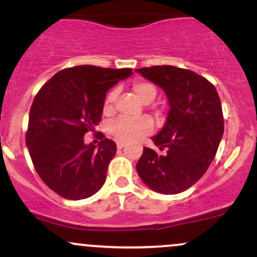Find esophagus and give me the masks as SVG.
<instances>
[{"mask_svg": "<svg viewBox=\"0 0 257 257\" xmlns=\"http://www.w3.org/2000/svg\"><path fill=\"white\" fill-rule=\"evenodd\" d=\"M125 143H123V141H118V143H117V147H118V149H123Z\"/></svg>", "mask_w": 257, "mask_h": 257, "instance_id": "1", "label": "esophagus"}]
</instances>
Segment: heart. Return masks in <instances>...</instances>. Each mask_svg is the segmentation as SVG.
<instances>
[{
	"label": "heart",
	"mask_w": 257,
	"mask_h": 257,
	"mask_svg": "<svg viewBox=\"0 0 257 257\" xmlns=\"http://www.w3.org/2000/svg\"><path fill=\"white\" fill-rule=\"evenodd\" d=\"M133 93L137 95L139 100L144 104H150L155 100L157 95V89L150 82H135L132 85ZM117 99V90L113 89L106 95L104 100V113L110 114L113 112L114 101ZM152 131V122L147 117H141V118H126V117H119L112 123L110 126L111 134L113 135L117 140L119 141H135L140 138L145 137Z\"/></svg>",
	"instance_id": "obj_1"
}]
</instances>
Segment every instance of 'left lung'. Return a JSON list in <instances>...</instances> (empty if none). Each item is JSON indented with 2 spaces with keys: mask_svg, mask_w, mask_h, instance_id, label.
<instances>
[{
  "mask_svg": "<svg viewBox=\"0 0 257 257\" xmlns=\"http://www.w3.org/2000/svg\"><path fill=\"white\" fill-rule=\"evenodd\" d=\"M166 91L170 110L162 131L152 138L163 155L144 147L137 170L158 193L176 194L204 175L223 135L216 88L191 70L163 65L135 70Z\"/></svg>",
  "mask_w": 257,
  "mask_h": 257,
  "instance_id": "obj_1",
  "label": "left lung"
}]
</instances>
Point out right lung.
<instances>
[{
    "label": "right lung",
    "instance_id": "1",
    "mask_svg": "<svg viewBox=\"0 0 257 257\" xmlns=\"http://www.w3.org/2000/svg\"><path fill=\"white\" fill-rule=\"evenodd\" d=\"M132 73L91 65L70 67L55 73L35 96L26 146L40 178L63 198H88L104 185L116 143L105 138L98 146L85 145L83 137L101 120L107 90Z\"/></svg>",
    "mask_w": 257,
    "mask_h": 257
}]
</instances>
